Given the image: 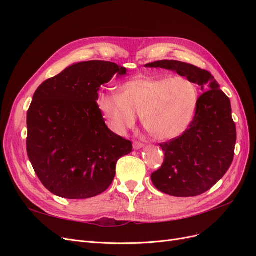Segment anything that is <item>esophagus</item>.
I'll list each match as a JSON object with an SVG mask.
<instances>
[{
	"instance_id": "1",
	"label": "esophagus",
	"mask_w": 256,
	"mask_h": 256,
	"mask_svg": "<svg viewBox=\"0 0 256 256\" xmlns=\"http://www.w3.org/2000/svg\"><path fill=\"white\" fill-rule=\"evenodd\" d=\"M143 146H144V144L141 142H138V141L134 142V150H140Z\"/></svg>"
}]
</instances>
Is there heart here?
I'll use <instances>...</instances> for the list:
<instances>
[{
	"instance_id": "obj_1",
	"label": "heart",
	"mask_w": 256,
	"mask_h": 256,
	"mask_svg": "<svg viewBox=\"0 0 256 256\" xmlns=\"http://www.w3.org/2000/svg\"><path fill=\"white\" fill-rule=\"evenodd\" d=\"M198 90L184 76H150L140 74L118 92H99L97 108L116 134H125L142 116L143 126L154 138L168 141L180 136L196 114Z\"/></svg>"
}]
</instances>
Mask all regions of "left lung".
I'll list each match as a JSON object with an SVG mask.
<instances>
[{
  "mask_svg": "<svg viewBox=\"0 0 256 256\" xmlns=\"http://www.w3.org/2000/svg\"><path fill=\"white\" fill-rule=\"evenodd\" d=\"M145 67L164 68L187 76L202 90L196 115L178 138L160 144L164 161L152 174L159 191L188 198L208 191L228 172L234 158L236 125L232 118L230 98L214 76L204 69L178 60H157Z\"/></svg>",
  "mask_w": 256,
  "mask_h": 256,
  "instance_id": "1",
  "label": "left lung"
}]
</instances>
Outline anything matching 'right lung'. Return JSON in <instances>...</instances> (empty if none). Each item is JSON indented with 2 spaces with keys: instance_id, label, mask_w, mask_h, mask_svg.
I'll return each instance as SVG.
<instances>
[{
  "instance_id": "right-lung-1",
  "label": "right lung",
  "mask_w": 256,
  "mask_h": 256,
  "mask_svg": "<svg viewBox=\"0 0 256 256\" xmlns=\"http://www.w3.org/2000/svg\"><path fill=\"white\" fill-rule=\"evenodd\" d=\"M127 69L104 60L81 62L42 82L28 111V156L51 193L70 200L110 187L118 160L132 143L106 127L97 108L99 88Z\"/></svg>"
}]
</instances>
